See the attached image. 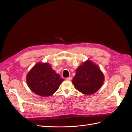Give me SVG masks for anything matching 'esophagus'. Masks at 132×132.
Instances as JSON below:
<instances>
[{
    "label": "esophagus",
    "mask_w": 132,
    "mask_h": 132,
    "mask_svg": "<svg viewBox=\"0 0 132 132\" xmlns=\"http://www.w3.org/2000/svg\"><path fill=\"white\" fill-rule=\"evenodd\" d=\"M71 77H68V78H65V80H69V81H70L71 80Z\"/></svg>",
    "instance_id": "34e87169"
}]
</instances>
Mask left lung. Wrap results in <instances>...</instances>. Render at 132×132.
I'll return each mask as SVG.
<instances>
[{"instance_id": "left-lung-1", "label": "left lung", "mask_w": 132, "mask_h": 132, "mask_svg": "<svg viewBox=\"0 0 132 132\" xmlns=\"http://www.w3.org/2000/svg\"><path fill=\"white\" fill-rule=\"evenodd\" d=\"M103 81L104 75L98 67L87 60L76 70L72 83L82 94L91 95L100 88Z\"/></svg>"}]
</instances>
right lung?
<instances>
[{
    "instance_id": "add662e5",
    "label": "right lung",
    "mask_w": 132,
    "mask_h": 132,
    "mask_svg": "<svg viewBox=\"0 0 132 132\" xmlns=\"http://www.w3.org/2000/svg\"><path fill=\"white\" fill-rule=\"evenodd\" d=\"M63 81L47 63H37L26 76L29 88L34 93L43 97L52 95Z\"/></svg>"
}]
</instances>
